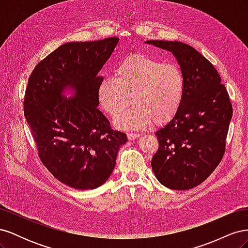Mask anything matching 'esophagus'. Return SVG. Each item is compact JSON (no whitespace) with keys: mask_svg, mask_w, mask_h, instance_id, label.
Returning <instances> with one entry per match:
<instances>
[{"mask_svg":"<svg viewBox=\"0 0 248 248\" xmlns=\"http://www.w3.org/2000/svg\"><path fill=\"white\" fill-rule=\"evenodd\" d=\"M140 136V133H131V132H129V133H127V138H128L129 140H134V139H137V138H139Z\"/></svg>","mask_w":248,"mask_h":248,"instance_id":"1","label":"esophagus"}]
</instances>
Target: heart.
I'll list each match as a JSON object with an SVG mask.
<instances>
[{"label":"heart","mask_w":248,"mask_h":248,"mask_svg":"<svg viewBox=\"0 0 248 248\" xmlns=\"http://www.w3.org/2000/svg\"><path fill=\"white\" fill-rule=\"evenodd\" d=\"M184 94L185 78L178 65L141 54L120 61L112 78H104L97 88L100 107L112 118L127 108L131 96L134 107L115 121L123 129L169 122L181 108Z\"/></svg>","instance_id":"heart-1"}]
</instances>
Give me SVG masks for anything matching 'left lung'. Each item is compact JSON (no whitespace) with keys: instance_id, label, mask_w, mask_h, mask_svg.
Returning <instances> with one entry per match:
<instances>
[{"instance_id":"1","label":"left lung","mask_w":248,"mask_h":248,"mask_svg":"<svg viewBox=\"0 0 248 248\" xmlns=\"http://www.w3.org/2000/svg\"><path fill=\"white\" fill-rule=\"evenodd\" d=\"M146 43L170 51L185 78L181 108L155 132L159 147L152 170L168 188L190 189L204 182L222 159L232 103L218 72L197 49L179 41Z\"/></svg>"}]
</instances>
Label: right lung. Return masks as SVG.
<instances>
[{
  "instance_id": "1",
  "label": "right lung",
  "mask_w": 248,
  "mask_h": 248,
  "mask_svg": "<svg viewBox=\"0 0 248 248\" xmlns=\"http://www.w3.org/2000/svg\"><path fill=\"white\" fill-rule=\"evenodd\" d=\"M117 37L67 42L40 61L29 78L24 112L44 166L59 181L88 190L101 186L116 166L124 132L112 130L98 109V76ZM65 89L74 96L66 99Z\"/></svg>"
}]
</instances>
